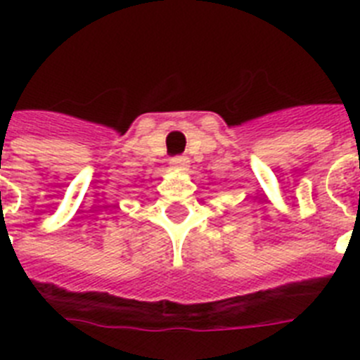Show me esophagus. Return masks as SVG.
Listing matches in <instances>:
<instances>
[{
  "label": "esophagus",
  "mask_w": 360,
  "mask_h": 360,
  "mask_svg": "<svg viewBox=\"0 0 360 360\" xmlns=\"http://www.w3.org/2000/svg\"><path fill=\"white\" fill-rule=\"evenodd\" d=\"M169 165L176 171H186L189 167V160L186 157H173L169 160Z\"/></svg>",
  "instance_id": "1"
}]
</instances>
